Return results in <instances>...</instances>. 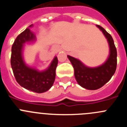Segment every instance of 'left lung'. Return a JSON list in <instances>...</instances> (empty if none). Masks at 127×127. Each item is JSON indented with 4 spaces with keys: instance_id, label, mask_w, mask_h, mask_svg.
<instances>
[{
    "instance_id": "8db88e82",
    "label": "left lung",
    "mask_w": 127,
    "mask_h": 127,
    "mask_svg": "<svg viewBox=\"0 0 127 127\" xmlns=\"http://www.w3.org/2000/svg\"><path fill=\"white\" fill-rule=\"evenodd\" d=\"M96 27L103 33L109 47V54L105 62L98 67H89L77 58L67 55L74 67L77 83L90 90L98 89L107 83L114 75L117 65V51L113 37L104 28L98 25Z\"/></svg>"
}]
</instances>
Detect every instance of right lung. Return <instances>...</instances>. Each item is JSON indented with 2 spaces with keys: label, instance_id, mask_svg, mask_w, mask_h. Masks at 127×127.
I'll use <instances>...</instances> for the list:
<instances>
[{
  "label": "right lung",
  "instance_id": "right-lung-1",
  "mask_svg": "<svg viewBox=\"0 0 127 127\" xmlns=\"http://www.w3.org/2000/svg\"><path fill=\"white\" fill-rule=\"evenodd\" d=\"M30 25L15 39L11 48V65L18 83L28 90L35 93H44L51 88L55 79L58 58L55 57L49 67L44 70H39L26 64L23 56L25 43L36 41V36L30 30Z\"/></svg>",
  "mask_w": 127,
  "mask_h": 127
}]
</instances>
